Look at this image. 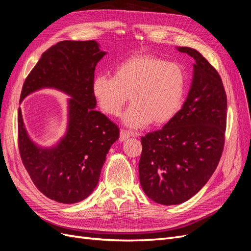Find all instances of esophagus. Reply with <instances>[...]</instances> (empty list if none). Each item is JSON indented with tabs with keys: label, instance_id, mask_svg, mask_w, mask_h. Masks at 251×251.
<instances>
[{
	"label": "esophagus",
	"instance_id": "esophagus-1",
	"mask_svg": "<svg viewBox=\"0 0 251 251\" xmlns=\"http://www.w3.org/2000/svg\"><path fill=\"white\" fill-rule=\"evenodd\" d=\"M138 134L137 133H132L128 132L126 130H120V136H119V140L120 141H126L127 138L130 137H137Z\"/></svg>",
	"mask_w": 251,
	"mask_h": 251
}]
</instances>
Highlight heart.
<instances>
[{
	"label": "heart",
	"mask_w": 251,
	"mask_h": 251,
	"mask_svg": "<svg viewBox=\"0 0 251 251\" xmlns=\"http://www.w3.org/2000/svg\"><path fill=\"white\" fill-rule=\"evenodd\" d=\"M185 89L183 69L154 55L128 57L116 66L113 76L98 75L92 82L97 105L110 116L119 115L131 95L123 123L133 130L169 123L183 104Z\"/></svg>",
	"instance_id": "heart-1"
}]
</instances>
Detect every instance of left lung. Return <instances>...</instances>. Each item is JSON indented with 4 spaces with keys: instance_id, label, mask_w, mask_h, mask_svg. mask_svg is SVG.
I'll return each mask as SVG.
<instances>
[{
    "instance_id": "obj_1",
    "label": "left lung",
    "mask_w": 251,
    "mask_h": 251,
    "mask_svg": "<svg viewBox=\"0 0 251 251\" xmlns=\"http://www.w3.org/2000/svg\"><path fill=\"white\" fill-rule=\"evenodd\" d=\"M177 49L195 59L186 100L161 130L141 138L140 184L162 205L183 203L207 183L221 158L226 130L227 98L219 73L199 51Z\"/></svg>"
}]
</instances>
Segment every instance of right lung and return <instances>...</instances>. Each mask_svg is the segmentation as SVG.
Masks as SVG:
<instances>
[{
	"instance_id": "add662e5",
	"label": "right lung",
	"mask_w": 251,
	"mask_h": 251,
	"mask_svg": "<svg viewBox=\"0 0 251 251\" xmlns=\"http://www.w3.org/2000/svg\"><path fill=\"white\" fill-rule=\"evenodd\" d=\"M107 54L96 41H63L43 53L27 76L20 101L41 89L68 96L67 131L50 148L36 144L18 114L23 164L39 191L64 204L82 201L93 193L112 144L119 138L115 124L95 110L92 82L97 63Z\"/></svg>"
}]
</instances>
